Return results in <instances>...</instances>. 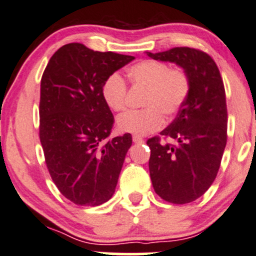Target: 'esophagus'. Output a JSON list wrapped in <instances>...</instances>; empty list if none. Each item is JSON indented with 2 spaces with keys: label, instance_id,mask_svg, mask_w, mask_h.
<instances>
[{
  "label": "esophagus",
  "instance_id": "34e87169",
  "mask_svg": "<svg viewBox=\"0 0 256 256\" xmlns=\"http://www.w3.org/2000/svg\"><path fill=\"white\" fill-rule=\"evenodd\" d=\"M132 140H134V143H136V144L144 143V139L142 137H139V136H134V137H132Z\"/></svg>",
  "mask_w": 256,
  "mask_h": 256
}]
</instances>
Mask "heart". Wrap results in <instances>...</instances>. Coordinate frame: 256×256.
<instances>
[{
  "mask_svg": "<svg viewBox=\"0 0 256 256\" xmlns=\"http://www.w3.org/2000/svg\"><path fill=\"white\" fill-rule=\"evenodd\" d=\"M128 79L134 88L144 90V110L128 111L117 118L119 131L145 136L160 130L164 114L172 117L180 111L190 92V78L180 67L171 68L157 60H143L128 70ZM105 104L112 111H124L128 106V87L124 79L113 73L102 87Z\"/></svg>",
  "mask_w": 256,
  "mask_h": 256,
  "instance_id": "1",
  "label": "heart"
}]
</instances>
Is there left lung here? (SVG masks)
I'll list each match as a JSON object with an SVG mask.
<instances>
[{
    "mask_svg": "<svg viewBox=\"0 0 256 256\" xmlns=\"http://www.w3.org/2000/svg\"><path fill=\"white\" fill-rule=\"evenodd\" d=\"M146 54L154 60L176 64L190 78L186 102L174 120L160 132L177 144H162L158 137L146 142L154 192L166 202L186 204L209 189L220 169L227 144L224 86L215 61L204 52L174 47Z\"/></svg>",
    "mask_w": 256,
    "mask_h": 256,
    "instance_id": "obj_1",
    "label": "left lung"
}]
</instances>
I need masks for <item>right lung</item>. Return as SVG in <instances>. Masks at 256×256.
Segmentation results:
<instances>
[{
	"label": "right lung",
	"mask_w": 256,
	"mask_h": 256,
	"mask_svg": "<svg viewBox=\"0 0 256 256\" xmlns=\"http://www.w3.org/2000/svg\"><path fill=\"white\" fill-rule=\"evenodd\" d=\"M134 56L68 44L42 74L40 142L60 192L78 206H100L113 196L130 134L108 139L113 114L102 96L108 78Z\"/></svg>",
	"instance_id": "add662e5"
}]
</instances>
